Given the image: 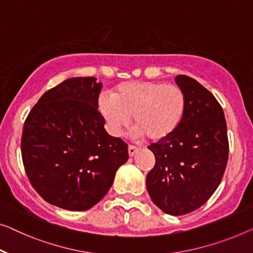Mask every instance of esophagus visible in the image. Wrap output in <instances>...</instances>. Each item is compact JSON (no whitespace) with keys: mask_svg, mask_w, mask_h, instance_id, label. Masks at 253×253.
<instances>
[{"mask_svg":"<svg viewBox=\"0 0 253 253\" xmlns=\"http://www.w3.org/2000/svg\"><path fill=\"white\" fill-rule=\"evenodd\" d=\"M138 149L136 148V146L134 145H128V154H129V157H133L135 156V154L137 153Z\"/></svg>","mask_w":253,"mask_h":253,"instance_id":"1","label":"esophagus"}]
</instances>
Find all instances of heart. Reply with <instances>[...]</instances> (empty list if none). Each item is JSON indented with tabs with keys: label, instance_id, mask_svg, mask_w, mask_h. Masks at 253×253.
Returning <instances> with one entry per match:
<instances>
[{
	"label": "heart",
	"instance_id": "1",
	"mask_svg": "<svg viewBox=\"0 0 253 253\" xmlns=\"http://www.w3.org/2000/svg\"><path fill=\"white\" fill-rule=\"evenodd\" d=\"M97 108L109 133L118 136L133 117L137 135L158 142L170 136L182 123L186 99L178 86L154 82H125L114 96L102 94Z\"/></svg>",
	"mask_w": 253,
	"mask_h": 253
}]
</instances>
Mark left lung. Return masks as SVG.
Masks as SVG:
<instances>
[{
  "label": "left lung",
  "mask_w": 253,
  "mask_h": 253,
  "mask_svg": "<svg viewBox=\"0 0 253 253\" xmlns=\"http://www.w3.org/2000/svg\"><path fill=\"white\" fill-rule=\"evenodd\" d=\"M186 108L170 136L148 148L156 165L146 176V188L164 212L180 216L208 201L221 182L228 160L227 126L221 105L195 79L178 75Z\"/></svg>",
  "instance_id": "left-lung-1"
}]
</instances>
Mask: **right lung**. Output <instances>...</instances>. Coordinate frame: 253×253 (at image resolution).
Listing matches in <instances>:
<instances>
[{
	"label": "right lung",
	"instance_id": "obj_1",
	"mask_svg": "<svg viewBox=\"0 0 253 253\" xmlns=\"http://www.w3.org/2000/svg\"><path fill=\"white\" fill-rule=\"evenodd\" d=\"M101 88L94 77L69 78L45 92L26 118V174L37 193L59 208H92L128 160L126 143L104 129L97 110Z\"/></svg>",
	"mask_w": 253,
	"mask_h": 253
}]
</instances>
